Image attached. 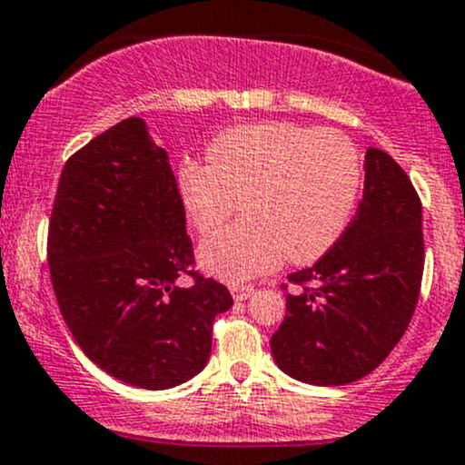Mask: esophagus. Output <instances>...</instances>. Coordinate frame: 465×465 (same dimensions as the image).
<instances>
[{
	"mask_svg": "<svg viewBox=\"0 0 465 465\" xmlns=\"http://www.w3.org/2000/svg\"><path fill=\"white\" fill-rule=\"evenodd\" d=\"M231 293H232V298L237 300V302H242V300H248L252 293H255V286H251V284H232L231 286Z\"/></svg>",
	"mask_w": 465,
	"mask_h": 465,
	"instance_id": "34e87169",
	"label": "esophagus"
}]
</instances>
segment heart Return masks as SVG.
<instances>
[{
	"mask_svg": "<svg viewBox=\"0 0 465 465\" xmlns=\"http://www.w3.org/2000/svg\"><path fill=\"white\" fill-rule=\"evenodd\" d=\"M361 154L336 129L255 123L219 134L205 163H183L181 193L199 232L239 210L248 217L201 246V264L226 282H246L289 257L309 264L347 228L361 190Z\"/></svg>",
	"mask_w": 465,
	"mask_h": 465,
	"instance_id": "obj_1",
	"label": "heart"
}]
</instances>
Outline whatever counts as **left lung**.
Masks as SVG:
<instances>
[{
    "mask_svg": "<svg viewBox=\"0 0 465 465\" xmlns=\"http://www.w3.org/2000/svg\"><path fill=\"white\" fill-rule=\"evenodd\" d=\"M423 257L419 194L399 163L370 147L353 222L327 255L289 275L298 289L271 338L277 367L324 387L374 371L414 315Z\"/></svg>",
    "mask_w": 465,
    "mask_h": 465,
    "instance_id": "obj_1",
    "label": "left lung"
}]
</instances>
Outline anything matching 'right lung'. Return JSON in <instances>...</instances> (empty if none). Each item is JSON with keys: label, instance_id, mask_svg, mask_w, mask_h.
Masks as SVG:
<instances>
[{"label": "right lung", "instance_id": "1", "mask_svg": "<svg viewBox=\"0 0 465 465\" xmlns=\"http://www.w3.org/2000/svg\"><path fill=\"white\" fill-rule=\"evenodd\" d=\"M49 268L62 318L109 376L167 390L199 374L228 289L193 271L185 208L143 118L118 123L64 163L49 222ZM190 274L185 290L178 277Z\"/></svg>", "mask_w": 465, "mask_h": 465}]
</instances>
